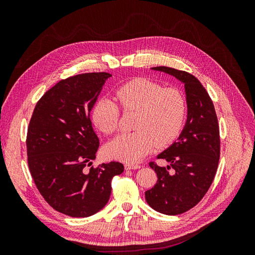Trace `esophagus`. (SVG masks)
I'll list each match as a JSON object with an SVG mask.
<instances>
[{
    "label": "esophagus",
    "mask_w": 255,
    "mask_h": 255,
    "mask_svg": "<svg viewBox=\"0 0 255 255\" xmlns=\"http://www.w3.org/2000/svg\"><path fill=\"white\" fill-rule=\"evenodd\" d=\"M126 170H134V169H139L140 166L136 164H126L125 165Z\"/></svg>",
    "instance_id": "esophagus-1"
}]
</instances>
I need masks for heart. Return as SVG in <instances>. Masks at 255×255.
<instances>
[{"label": "heart", "instance_id": "heart-1", "mask_svg": "<svg viewBox=\"0 0 255 255\" xmlns=\"http://www.w3.org/2000/svg\"><path fill=\"white\" fill-rule=\"evenodd\" d=\"M126 112H136L132 133L120 134L105 146L109 157L127 163H137L154 146H165L180 135L187 115V100L175 87L148 79L128 82L116 92ZM91 119L95 127L110 135L118 128L119 109L112 100L100 98L92 107Z\"/></svg>", "mask_w": 255, "mask_h": 255}]
</instances>
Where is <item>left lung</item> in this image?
Returning a JSON list of instances; mask_svg holds the SVG:
<instances>
[{"instance_id":"8db88e82","label":"left lung","mask_w":255,"mask_h":255,"mask_svg":"<svg viewBox=\"0 0 255 255\" xmlns=\"http://www.w3.org/2000/svg\"><path fill=\"white\" fill-rule=\"evenodd\" d=\"M151 69L184 84L187 119L176 141L157 155L170 165L150 163L158 180L145 191V201L158 213L179 215L201 201L213 183L220 157L218 120L210 96L194 75L164 66ZM170 166L172 174L168 173Z\"/></svg>"}]
</instances>
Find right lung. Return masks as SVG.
Masks as SVG:
<instances>
[{
	"instance_id": "1",
	"label": "right lung",
	"mask_w": 255,
	"mask_h": 255,
	"mask_svg": "<svg viewBox=\"0 0 255 255\" xmlns=\"http://www.w3.org/2000/svg\"><path fill=\"white\" fill-rule=\"evenodd\" d=\"M112 74L84 73L61 80L36 104L27 130L28 167L41 196L70 217H89L107 204L112 179L125 167L118 161L90 166L99 138L90 112Z\"/></svg>"
}]
</instances>
